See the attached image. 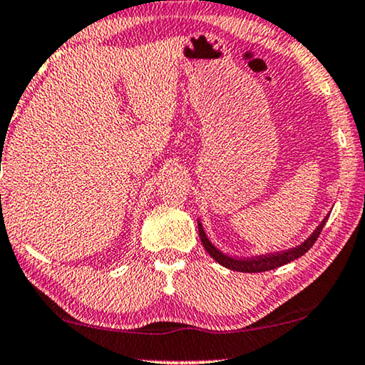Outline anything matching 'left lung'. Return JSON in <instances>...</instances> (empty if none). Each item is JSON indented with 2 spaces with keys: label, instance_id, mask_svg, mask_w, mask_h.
I'll return each instance as SVG.
<instances>
[{
  "label": "left lung",
  "instance_id": "1",
  "mask_svg": "<svg viewBox=\"0 0 365 365\" xmlns=\"http://www.w3.org/2000/svg\"><path fill=\"white\" fill-rule=\"evenodd\" d=\"M328 217L329 216L324 217V220L322 221V225H319L317 230L313 231V235L309 236L303 244H300V246H297V247H293V249H288V251H284V252L265 254V255H259V257H251V259H235V257H230V255L222 254L221 251H217V249L213 246V244L210 242V239L206 237L205 231H203V226H201V222H198V231H200L201 244H203V247L206 249V252H208L211 257L216 260L217 264H221L222 267L236 270V272H246V274H257V272H267V270L280 267V265H285L288 262H292V260L302 257L304 252H308L309 247H312L313 244L317 242L318 236L322 235V231H323V227L326 225V221H328Z\"/></svg>",
  "mask_w": 365,
  "mask_h": 365
}]
</instances>
